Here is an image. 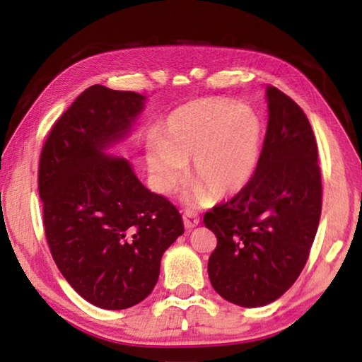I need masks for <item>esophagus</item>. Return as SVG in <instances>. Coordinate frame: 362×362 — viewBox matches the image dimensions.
<instances>
[{"label":"esophagus","mask_w":362,"mask_h":362,"mask_svg":"<svg viewBox=\"0 0 362 362\" xmlns=\"http://www.w3.org/2000/svg\"><path fill=\"white\" fill-rule=\"evenodd\" d=\"M199 223V217L196 216V214L193 211L187 209L185 212H183V225H185L187 230H192L194 228L196 225Z\"/></svg>","instance_id":"obj_1"}]
</instances>
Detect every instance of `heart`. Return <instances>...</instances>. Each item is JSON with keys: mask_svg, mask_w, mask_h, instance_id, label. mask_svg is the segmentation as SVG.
Returning a JSON list of instances; mask_svg holds the SVG:
<instances>
[{"mask_svg": "<svg viewBox=\"0 0 362 362\" xmlns=\"http://www.w3.org/2000/svg\"><path fill=\"white\" fill-rule=\"evenodd\" d=\"M263 121L255 110L230 99H199L175 108L161 139L146 145V166L161 192H169L192 159L198 201L228 198L247 185L259 166Z\"/></svg>", "mask_w": 362, "mask_h": 362, "instance_id": "obj_1", "label": "heart"}]
</instances>
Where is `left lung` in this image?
Segmentation results:
<instances>
[{"instance_id": "1", "label": "left lung", "mask_w": 362, "mask_h": 362, "mask_svg": "<svg viewBox=\"0 0 362 362\" xmlns=\"http://www.w3.org/2000/svg\"><path fill=\"white\" fill-rule=\"evenodd\" d=\"M268 126L252 179L204 214L217 247L207 272L228 302L255 308L296 283L321 217L322 185L310 121L289 95L267 86Z\"/></svg>"}]
</instances>
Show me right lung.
<instances>
[{
    "label": "right lung",
    "instance_id": "obj_1",
    "mask_svg": "<svg viewBox=\"0 0 362 362\" xmlns=\"http://www.w3.org/2000/svg\"><path fill=\"white\" fill-rule=\"evenodd\" d=\"M145 97L94 84L54 122L42 145L38 189L52 259L89 303L124 310L151 293L182 216L146 189L126 158L107 148L129 132Z\"/></svg>",
    "mask_w": 362,
    "mask_h": 362
}]
</instances>
